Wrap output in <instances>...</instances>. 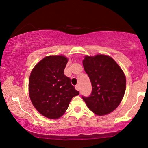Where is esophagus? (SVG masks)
<instances>
[{"mask_svg":"<svg viewBox=\"0 0 148 148\" xmlns=\"http://www.w3.org/2000/svg\"><path fill=\"white\" fill-rule=\"evenodd\" d=\"M75 88H76V89L77 90V91H79V89H80V88H79V85H76V86H75Z\"/></svg>","mask_w":148,"mask_h":148,"instance_id":"1","label":"esophagus"}]
</instances>
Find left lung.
Listing matches in <instances>:
<instances>
[{"mask_svg":"<svg viewBox=\"0 0 148 148\" xmlns=\"http://www.w3.org/2000/svg\"><path fill=\"white\" fill-rule=\"evenodd\" d=\"M83 65L92 85L89 97H82L88 108L97 116L109 114L123 98L126 77L115 60L109 56H85Z\"/></svg>","mask_w":148,"mask_h":148,"instance_id":"left-lung-1","label":"left lung"}]
</instances>
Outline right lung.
<instances>
[{
	"mask_svg": "<svg viewBox=\"0 0 148 148\" xmlns=\"http://www.w3.org/2000/svg\"><path fill=\"white\" fill-rule=\"evenodd\" d=\"M68 61L62 55L46 56L35 65L30 75L29 94L32 104L49 119L62 116L72 99L79 93L64 74Z\"/></svg>",
	"mask_w": 148,
	"mask_h": 148,
	"instance_id": "add662e5",
	"label": "right lung"
}]
</instances>
